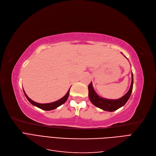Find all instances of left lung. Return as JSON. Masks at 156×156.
<instances>
[{
	"label": "left lung",
	"mask_w": 156,
	"mask_h": 156,
	"mask_svg": "<svg viewBox=\"0 0 156 156\" xmlns=\"http://www.w3.org/2000/svg\"><path fill=\"white\" fill-rule=\"evenodd\" d=\"M133 85V76L131 72V83L129 91L118 100H109L99 96L94 90L92 82L88 85V97L93 105L103 111L112 112L124 106L131 96Z\"/></svg>",
	"instance_id": "obj_1"
}]
</instances>
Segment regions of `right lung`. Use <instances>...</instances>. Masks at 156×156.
Wrapping results in <instances>:
<instances>
[{
  "mask_svg": "<svg viewBox=\"0 0 156 156\" xmlns=\"http://www.w3.org/2000/svg\"><path fill=\"white\" fill-rule=\"evenodd\" d=\"M69 90L68 91V92L66 93V95L63 98L60 99L59 100H57V101H56L55 102L49 103H39L35 102L34 101H32L31 99H30L29 97L27 96L26 93L24 91V90H23V92H24V94H25L26 98H27V100L29 101V102L31 103L32 105H34V106H36L37 107H38L40 108H41V109H42V110L51 111V110L55 109V108H56L60 106L61 105H62L63 103H64L66 101V100H68V96H69Z\"/></svg>",
  "mask_w": 156,
  "mask_h": 156,
  "instance_id": "right-lung-1",
  "label": "right lung"
}]
</instances>
